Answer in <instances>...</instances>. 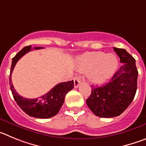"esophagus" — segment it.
<instances>
[{
    "label": "esophagus",
    "mask_w": 146,
    "mask_h": 146,
    "mask_svg": "<svg viewBox=\"0 0 146 146\" xmlns=\"http://www.w3.org/2000/svg\"><path fill=\"white\" fill-rule=\"evenodd\" d=\"M73 81H74V87L77 88L78 86H79L80 83H81V79H80L79 77L76 76V77H75L74 78Z\"/></svg>",
    "instance_id": "1"
}]
</instances>
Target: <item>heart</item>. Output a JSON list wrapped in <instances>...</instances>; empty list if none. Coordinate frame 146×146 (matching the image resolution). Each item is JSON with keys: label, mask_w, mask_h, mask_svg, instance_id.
Here are the masks:
<instances>
[{"label": "heart", "mask_w": 146, "mask_h": 146, "mask_svg": "<svg viewBox=\"0 0 146 146\" xmlns=\"http://www.w3.org/2000/svg\"><path fill=\"white\" fill-rule=\"evenodd\" d=\"M76 65L78 71L87 72L89 81L100 84L106 81L115 73L119 65V60L113 54L91 52L79 56L76 60Z\"/></svg>", "instance_id": "b5f03b06"}]
</instances>
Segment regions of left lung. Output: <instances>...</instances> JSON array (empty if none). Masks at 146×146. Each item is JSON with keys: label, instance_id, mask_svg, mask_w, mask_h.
Returning <instances> with one entry per match:
<instances>
[{"label": "left lung", "instance_id": "left-lung-1", "mask_svg": "<svg viewBox=\"0 0 146 146\" xmlns=\"http://www.w3.org/2000/svg\"><path fill=\"white\" fill-rule=\"evenodd\" d=\"M121 66L111 81L101 86H92L86 104L94 115L112 118L121 115L131 104L137 91L138 72L135 60L124 48H113Z\"/></svg>", "mask_w": 146, "mask_h": 146}]
</instances>
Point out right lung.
Segmentation results:
<instances>
[{"label":"right lung","mask_w":146,"mask_h":146,"mask_svg":"<svg viewBox=\"0 0 146 146\" xmlns=\"http://www.w3.org/2000/svg\"><path fill=\"white\" fill-rule=\"evenodd\" d=\"M42 48L43 47H35L34 49H40ZM31 50H33L31 46L24 47L12 59L9 77L10 89L17 105L25 113L35 118L48 119L58 113L63 105L66 94L73 89L74 82L73 81H70L60 83L46 94L35 99H27L19 95L14 89L11 82V73L18 60Z\"/></svg>","instance_id":"obj_1"}]
</instances>
